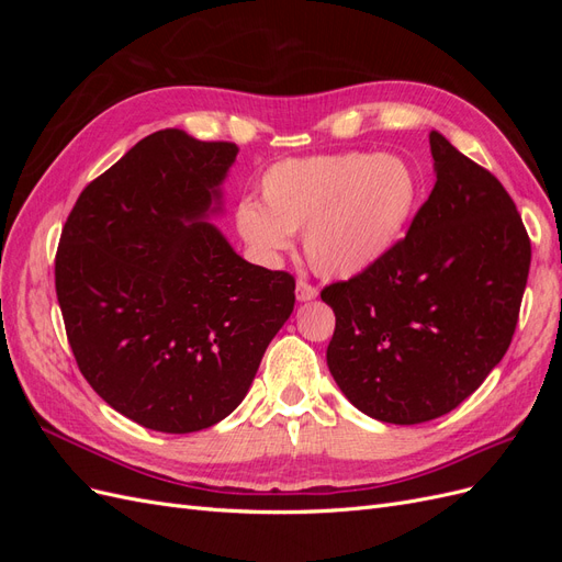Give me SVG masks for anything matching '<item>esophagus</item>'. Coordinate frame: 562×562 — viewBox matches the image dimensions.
I'll list each match as a JSON object with an SVG mask.
<instances>
[{
    "label": "esophagus",
    "instance_id": "34e87169",
    "mask_svg": "<svg viewBox=\"0 0 562 562\" xmlns=\"http://www.w3.org/2000/svg\"><path fill=\"white\" fill-rule=\"evenodd\" d=\"M295 295H297V300H300V302H310V300H314V297L318 295V288H316V285H312L310 281L297 279Z\"/></svg>",
    "mask_w": 562,
    "mask_h": 562
}]
</instances>
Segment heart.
<instances>
[{
  "mask_svg": "<svg viewBox=\"0 0 562 562\" xmlns=\"http://www.w3.org/2000/svg\"><path fill=\"white\" fill-rule=\"evenodd\" d=\"M258 201L236 206L248 248L274 260L304 232V258L316 274L347 281L389 258L419 209L422 178L401 155L361 149L285 159L260 178Z\"/></svg>",
  "mask_w": 562,
  "mask_h": 562,
  "instance_id": "b5f03b06",
  "label": "heart"
}]
</instances>
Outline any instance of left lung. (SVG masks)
<instances>
[{"label": "left lung", "mask_w": 562, "mask_h": 562, "mask_svg": "<svg viewBox=\"0 0 562 562\" xmlns=\"http://www.w3.org/2000/svg\"><path fill=\"white\" fill-rule=\"evenodd\" d=\"M436 184L405 239L366 274L330 283L328 368L368 417L422 424L483 384L516 333L530 236L514 199L438 131Z\"/></svg>", "instance_id": "1"}]
</instances>
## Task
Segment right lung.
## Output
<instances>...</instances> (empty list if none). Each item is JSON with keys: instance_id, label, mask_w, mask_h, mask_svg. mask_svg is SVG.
I'll return each instance as SVG.
<instances>
[{"instance_id": "obj_1", "label": "right lung", "mask_w": 562, "mask_h": 562, "mask_svg": "<svg viewBox=\"0 0 562 562\" xmlns=\"http://www.w3.org/2000/svg\"><path fill=\"white\" fill-rule=\"evenodd\" d=\"M236 155L151 133L83 187L60 234L56 295L77 366L145 429L225 419L295 307L293 274L246 262L203 223Z\"/></svg>"}]
</instances>
